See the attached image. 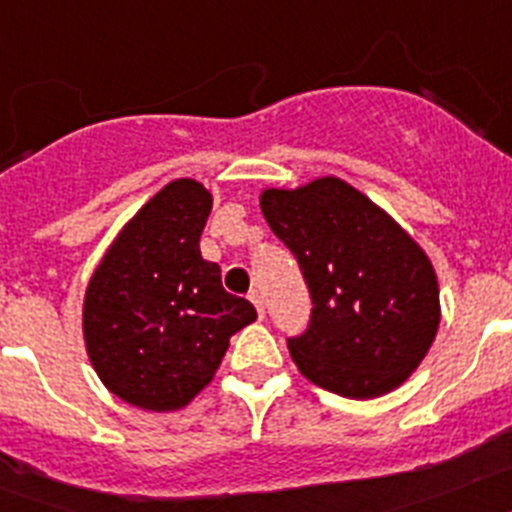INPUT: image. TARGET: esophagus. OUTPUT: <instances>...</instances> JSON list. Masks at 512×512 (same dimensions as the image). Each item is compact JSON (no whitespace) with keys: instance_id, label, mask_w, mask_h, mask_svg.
Returning a JSON list of instances; mask_svg holds the SVG:
<instances>
[{"instance_id":"1","label":"esophagus","mask_w":512,"mask_h":512,"mask_svg":"<svg viewBox=\"0 0 512 512\" xmlns=\"http://www.w3.org/2000/svg\"><path fill=\"white\" fill-rule=\"evenodd\" d=\"M248 300L253 302V307H256V312H259V318H264L266 310H264V297H261L259 289H253L251 295H248Z\"/></svg>"}]
</instances>
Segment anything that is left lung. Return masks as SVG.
<instances>
[{
  "label": "left lung",
  "instance_id": "1",
  "mask_svg": "<svg viewBox=\"0 0 512 512\" xmlns=\"http://www.w3.org/2000/svg\"><path fill=\"white\" fill-rule=\"evenodd\" d=\"M259 205L310 287V328L287 341L302 377L348 400L408 382L441 323L436 269L413 235L338 176L266 187Z\"/></svg>",
  "mask_w": 512,
  "mask_h": 512
}]
</instances>
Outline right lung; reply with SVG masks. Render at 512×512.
Masks as SVG:
<instances>
[{
    "instance_id": "add662e5",
    "label": "right lung",
    "mask_w": 512,
    "mask_h": 512,
    "mask_svg": "<svg viewBox=\"0 0 512 512\" xmlns=\"http://www.w3.org/2000/svg\"><path fill=\"white\" fill-rule=\"evenodd\" d=\"M212 194L174 179L122 225L89 277L81 307L87 356L102 384L148 413L187 408L215 377L230 336L256 320L202 259Z\"/></svg>"
}]
</instances>
